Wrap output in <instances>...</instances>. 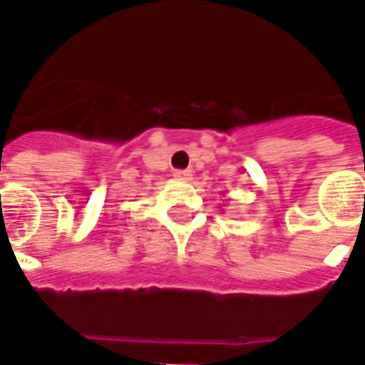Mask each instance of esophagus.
<instances>
[{"mask_svg":"<svg viewBox=\"0 0 365 365\" xmlns=\"http://www.w3.org/2000/svg\"><path fill=\"white\" fill-rule=\"evenodd\" d=\"M173 178H178V180H190V178H192V171H190V170H175V171H173Z\"/></svg>","mask_w":365,"mask_h":365,"instance_id":"34e87169","label":"esophagus"}]
</instances>
